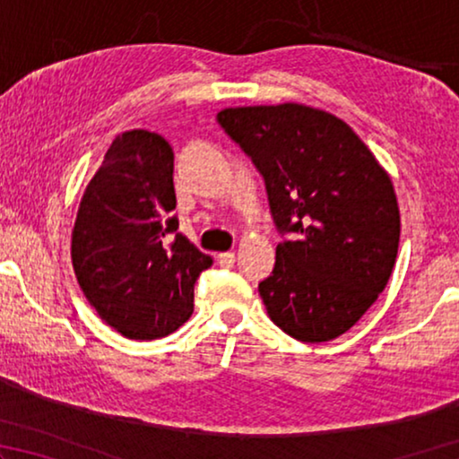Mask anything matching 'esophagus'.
Returning a JSON list of instances; mask_svg holds the SVG:
<instances>
[{"label": "esophagus", "instance_id": "obj_1", "mask_svg": "<svg viewBox=\"0 0 459 459\" xmlns=\"http://www.w3.org/2000/svg\"><path fill=\"white\" fill-rule=\"evenodd\" d=\"M217 261H219V265H221V267H231V265H234V261H236V253H231V250H228V253H219Z\"/></svg>", "mask_w": 459, "mask_h": 459}]
</instances>
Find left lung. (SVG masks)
Wrapping results in <instances>:
<instances>
[{"mask_svg": "<svg viewBox=\"0 0 459 459\" xmlns=\"http://www.w3.org/2000/svg\"><path fill=\"white\" fill-rule=\"evenodd\" d=\"M217 121L265 179L281 234L259 284L272 322L325 342L359 322L391 278L401 217L393 181L359 135L305 104L238 106Z\"/></svg>", "mask_w": 459, "mask_h": 459, "instance_id": "1", "label": "left lung"}]
</instances>
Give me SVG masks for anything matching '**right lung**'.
I'll return each mask as SVG.
<instances>
[{"mask_svg": "<svg viewBox=\"0 0 459 459\" xmlns=\"http://www.w3.org/2000/svg\"><path fill=\"white\" fill-rule=\"evenodd\" d=\"M173 150L159 134L125 131L81 198L71 256L85 299L131 341L169 336L190 319L194 284L212 265L173 215Z\"/></svg>", "mask_w": 459, "mask_h": 459, "instance_id": "obj_1", "label": "right lung"}]
</instances>
